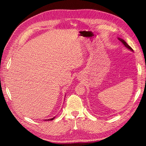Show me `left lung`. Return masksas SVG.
Returning <instances> with one entry per match:
<instances>
[{
  "label": "left lung",
  "instance_id": "obj_1",
  "mask_svg": "<svg viewBox=\"0 0 146 146\" xmlns=\"http://www.w3.org/2000/svg\"><path fill=\"white\" fill-rule=\"evenodd\" d=\"M118 39H119L120 40V41L121 42H122L123 43V44L124 45V46H125V47H126L127 48H128L129 49H130V50L132 51H133V49H132V48L131 47V46H129L127 44V42H126L124 41V40L122 39H121V38H118Z\"/></svg>",
  "mask_w": 146,
  "mask_h": 146
}]
</instances>
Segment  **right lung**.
<instances>
[{"label":"right lung","mask_w":146,"mask_h":146,"mask_svg":"<svg viewBox=\"0 0 146 146\" xmlns=\"http://www.w3.org/2000/svg\"><path fill=\"white\" fill-rule=\"evenodd\" d=\"M54 118H55V117H53V118H52V119H48V120H54Z\"/></svg>","instance_id":"1"}]
</instances>
